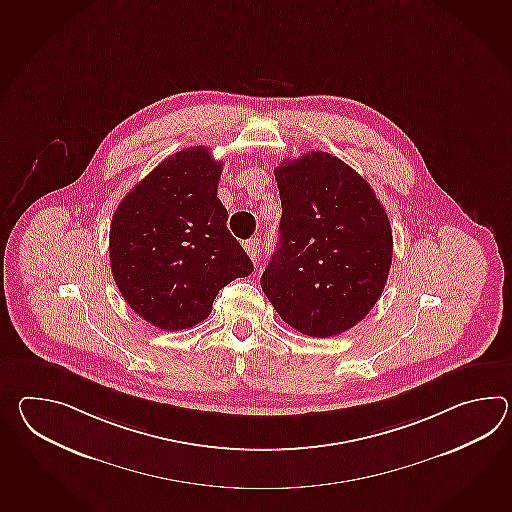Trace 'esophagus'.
<instances>
[{"label": "esophagus", "mask_w": 512, "mask_h": 512, "mask_svg": "<svg viewBox=\"0 0 512 512\" xmlns=\"http://www.w3.org/2000/svg\"><path fill=\"white\" fill-rule=\"evenodd\" d=\"M244 250L250 255L251 261L259 259V251H261V242L259 239H250L244 242Z\"/></svg>", "instance_id": "obj_1"}]
</instances>
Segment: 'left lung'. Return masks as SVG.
<instances>
[{"label": "left lung", "instance_id": "1", "mask_svg": "<svg viewBox=\"0 0 512 512\" xmlns=\"http://www.w3.org/2000/svg\"><path fill=\"white\" fill-rule=\"evenodd\" d=\"M283 216L262 292L290 327L329 338L375 307L393 259V229L371 185L312 150L275 169Z\"/></svg>", "mask_w": 512, "mask_h": 512}]
</instances>
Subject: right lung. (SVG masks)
I'll use <instances>...</instances> for the list:
<instances>
[{
    "label": "right lung",
    "instance_id": "add662e5",
    "mask_svg": "<svg viewBox=\"0 0 512 512\" xmlns=\"http://www.w3.org/2000/svg\"><path fill=\"white\" fill-rule=\"evenodd\" d=\"M222 163L191 147L161 161L126 194L110 226V266L130 308L154 327L191 329L253 262L216 196Z\"/></svg>",
    "mask_w": 512,
    "mask_h": 512
}]
</instances>
